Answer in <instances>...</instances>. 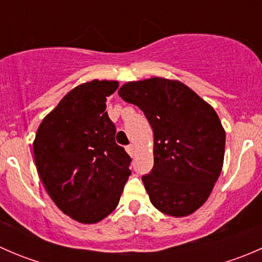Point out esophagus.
Instances as JSON below:
<instances>
[{"label":"esophagus","instance_id":"esophagus-1","mask_svg":"<svg viewBox=\"0 0 262 262\" xmlns=\"http://www.w3.org/2000/svg\"><path fill=\"white\" fill-rule=\"evenodd\" d=\"M125 149H126V152H128V155L130 156V157H133V156H134V147L130 144V146L126 147Z\"/></svg>","mask_w":262,"mask_h":262}]
</instances>
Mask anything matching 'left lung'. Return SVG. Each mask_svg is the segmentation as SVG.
<instances>
[{"label": "left lung", "instance_id": "obj_1", "mask_svg": "<svg viewBox=\"0 0 262 262\" xmlns=\"http://www.w3.org/2000/svg\"><path fill=\"white\" fill-rule=\"evenodd\" d=\"M119 96L144 113L155 137V165L142 178L160 212L185 216L212 192L224 160L226 132L207 101L180 81L126 82Z\"/></svg>", "mask_w": 262, "mask_h": 262}]
</instances>
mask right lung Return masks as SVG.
<instances>
[{
	"instance_id": "obj_1",
	"label": "right lung",
	"mask_w": 262,
	"mask_h": 262,
	"mask_svg": "<svg viewBox=\"0 0 262 262\" xmlns=\"http://www.w3.org/2000/svg\"><path fill=\"white\" fill-rule=\"evenodd\" d=\"M118 81L71 90L39 125L33 143L39 178L63 213L80 223L102 221L118 207L132 158L115 143L106 97Z\"/></svg>"
}]
</instances>
